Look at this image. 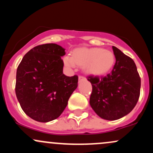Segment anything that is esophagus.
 Wrapping results in <instances>:
<instances>
[{"mask_svg": "<svg viewBox=\"0 0 153 153\" xmlns=\"http://www.w3.org/2000/svg\"><path fill=\"white\" fill-rule=\"evenodd\" d=\"M78 80L79 81H82V80H85V78L83 76H79L78 77Z\"/></svg>", "mask_w": 153, "mask_h": 153, "instance_id": "1", "label": "esophagus"}]
</instances>
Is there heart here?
I'll return each instance as SVG.
<instances>
[{"instance_id":"1","label":"heart","mask_w":153,"mask_h":153,"mask_svg":"<svg viewBox=\"0 0 153 153\" xmlns=\"http://www.w3.org/2000/svg\"><path fill=\"white\" fill-rule=\"evenodd\" d=\"M115 62L112 52L101 48H84L75 51L73 56L63 57V63L69 70L75 68L76 65H83L84 71L94 75L104 74L110 71Z\"/></svg>"}]
</instances>
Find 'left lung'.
I'll use <instances>...</instances> for the list:
<instances>
[{
    "instance_id": "left-lung-1",
    "label": "left lung",
    "mask_w": 153,
    "mask_h": 153,
    "mask_svg": "<svg viewBox=\"0 0 153 153\" xmlns=\"http://www.w3.org/2000/svg\"><path fill=\"white\" fill-rule=\"evenodd\" d=\"M116 62L106 76H90L92 85L90 105L99 117L117 120L132 111L140 97L141 80L136 65L116 47H112Z\"/></svg>"
}]
</instances>
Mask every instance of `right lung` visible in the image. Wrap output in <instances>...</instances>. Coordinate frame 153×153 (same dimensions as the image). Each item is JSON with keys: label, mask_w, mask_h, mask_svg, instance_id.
<instances>
[{"label": "right lung", "mask_w": 153, "mask_h": 153, "mask_svg": "<svg viewBox=\"0 0 153 153\" xmlns=\"http://www.w3.org/2000/svg\"><path fill=\"white\" fill-rule=\"evenodd\" d=\"M65 49L45 44L31 49L17 68L16 95L22 110L36 122L58 118L78 87V78L63 74Z\"/></svg>", "instance_id": "add662e5"}]
</instances>
